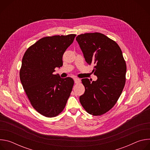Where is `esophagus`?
<instances>
[{"label": "esophagus", "instance_id": "esophagus-1", "mask_svg": "<svg viewBox=\"0 0 150 150\" xmlns=\"http://www.w3.org/2000/svg\"><path fill=\"white\" fill-rule=\"evenodd\" d=\"M74 81L75 83H79L81 82V80L79 78H75Z\"/></svg>", "mask_w": 150, "mask_h": 150}]
</instances>
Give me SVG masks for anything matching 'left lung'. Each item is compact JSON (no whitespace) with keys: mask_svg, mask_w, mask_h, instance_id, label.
Wrapping results in <instances>:
<instances>
[{"mask_svg":"<svg viewBox=\"0 0 150 150\" xmlns=\"http://www.w3.org/2000/svg\"><path fill=\"white\" fill-rule=\"evenodd\" d=\"M76 41L88 65H94L96 81L82 79L85 93L80 103L87 113L100 116L117 103L126 82V65L116 41L100 33L78 35Z\"/></svg>","mask_w":150,"mask_h":150,"instance_id":"obj_1","label":"left lung"}]
</instances>
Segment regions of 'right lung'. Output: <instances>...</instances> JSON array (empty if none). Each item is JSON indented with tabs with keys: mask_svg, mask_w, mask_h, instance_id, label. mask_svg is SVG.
Listing matches in <instances>:
<instances>
[{
	"mask_svg": "<svg viewBox=\"0 0 150 150\" xmlns=\"http://www.w3.org/2000/svg\"><path fill=\"white\" fill-rule=\"evenodd\" d=\"M76 34L47 36L38 40L25 52L19 77L33 108L47 117L65 109L74 84L71 77L61 78L53 73L63 65L62 56Z\"/></svg>",
	"mask_w": 150,
	"mask_h": 150,
	"instance_id": "1",
	"label": "right lung"
}]
</instances>
